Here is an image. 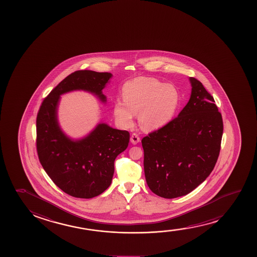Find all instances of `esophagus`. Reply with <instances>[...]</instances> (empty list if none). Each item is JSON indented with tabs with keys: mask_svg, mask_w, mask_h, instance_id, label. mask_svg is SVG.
<instances>
[{
	"mask_svg": "<svg viewBox=\"0 0 257 257\" xmlns=\"http://www.w3.org/2000/svg\"><path fill=\"white\" fill-rule=\"evenodd\" d=\"M130 141L133 144L137 145L138 143L141 142V138L139 137V135L137 134H133L132 136H131Z\"/></svg>",
	"mask_w": 257,
	"mask_h": 257,
	"instance_id": "1",
	"label": "esophagus"
}]
</instances>
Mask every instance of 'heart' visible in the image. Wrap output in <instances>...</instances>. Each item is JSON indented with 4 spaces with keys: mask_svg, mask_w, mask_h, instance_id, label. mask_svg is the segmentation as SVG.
<instances>
[{
    "mask_svg": "<svg viewBox=\"0 0 257 257\" xmlns=\"http://www.w3.org/2000/svg\"><path fill=\"white\" fill-rule=\"evenodd\" d=\"M123 99H116L113 114L120 126L134 124L135 114L147 131L158 130L173 119L178 109L180 94L172 84L150 77H138L127 81L122 89Z\"/></svg>",
    "mask_w": 257,
    "mask_h": 257,
    "instance_id": "obj_1",
    "label": "heart"
}]
</instances>
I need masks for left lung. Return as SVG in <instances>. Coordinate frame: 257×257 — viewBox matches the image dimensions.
<instances>
[{"label": "left lung", "instance_id": "8db88e82", "mask_svg": "<svg viewBox=\"0 0 257 257\" xmlns=\"http://www.w3.org/2000/svg\"><path fill=\"white\" fill-rule=\"evenodd\" d=\"M189 80L190 100L178 116L141 141L147 183L164 198L183 197L200 185L220 151L221 114L200 81Z\"/></svg>", "mask_w": 257, "mask_h": 257}]
</instances>
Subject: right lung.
<instances>
[{
	"label": "right lung",
	"instance_id": "1",
	"mask_svg": "<svg viewBox=\"0 0 257 257\" xmlns=\"http://www.w3.org/2000/svg\"><path fill=\"white\" fill-rule=\"evenodd\" d=\"M111 77L110 73L76 71L53 88L38 113L39 162L53 183L72 197L92 198L109 188L114 174V161L126 149L130 134L101 121L84 137H69L59 123L60 96L82 90L106 103L102 89Z\"/></svg>",
	"mask_w": 257,
	"mask_h": 257
}]
</instances>
